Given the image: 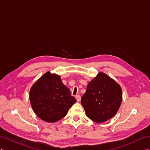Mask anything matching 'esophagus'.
<instances>
[{"mask_svg": "<svg viewBox=\"0 0 150 150\" xmlns=\"http://www.w3.org/2000/svg\"><path fill=\"white\" fill-rule=\"evenodd\" d=\"M75 98L76 99V101H77L78 102H79L80 101V96L79 95H76L75 96Z\"/></svg>", "mask_w": 150, "mask_h": 150, "instance_id": "obj_1", "label": "esophagus"}]
</instances>
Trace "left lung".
<instances>
[{"label": "left lung", "mask_w": 150, "mask_h": 150, "mask_svg": "<svg viewBox=\"0 0 150 150\" xmlns=\"http://www.w3.org/2000/svg\"><path fill=\"white\" fill-rule=\"evenodd\" d=\"M122 100L120 86L108 75L99 72L88 83L81 103L88 118L103 123L116 115Z\"/></svg>", "instance_id": "8db88e82"}]
</instances>
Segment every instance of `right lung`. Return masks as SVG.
<instances>
[{
    "mask_svg": "<svg viewBox=\"0 0 150 150\" xmlns=\"http://www.w3.org/2000/svg\"><path fill=\"white\" fill-rule=\"evenodd\" d=\"M34 112L42 120L54 123L66 116L76 102L60 76L46 72L33 84L29 94Z\"/></svg>",
    "mask_w": 150,
    "mask_h": 150,
    "instance_id": "add662e5",
    "label": "right lung"
}]
</instances>
